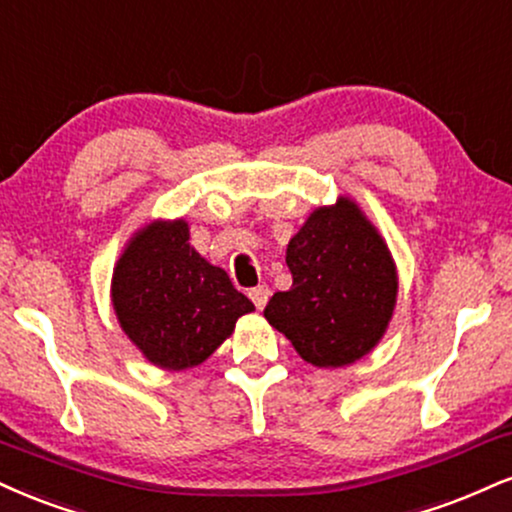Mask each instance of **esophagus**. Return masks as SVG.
Returning <instances> with one entry per match:
<instances>
[{
  "mask_svg": "<svg viewBox=\"0 0 512 512\" xmlns=\"http://www.w3.org/2000/svg\"><path fill=\"white\" fill-rule=\"evenodd\" d=\"M248 295H250L252 303H255L257 310H264V305H267V300H269V295H272V291H269V286H255Z\"/></svg>",
  "mask_w": 512,
  "mask_h": 512,
  "instance_id": "1",
  "label": "esophagus"
}]
</instances>
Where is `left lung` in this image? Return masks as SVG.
Listing matches in <instances>:
<instances>
[{
    "instance_id": "8db88e82",
    "label": "left lung",
    "mask_w": 512,
    "mask_h": 512,
    "mask_svg": "<svg viewBox=\"0 0 512 512\" xmlns=\"http://www.w3.org/2000/svg\"><path fill=\"white\" fill-rule=\"evenodd\" d=\"M288 291L272 295L264 317L315 367H346L389 329L398 295L386 240L350 197L317 207L286 250Z\"/></svg>"
}]
</instances>
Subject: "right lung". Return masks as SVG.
<instances>
[{"label":"right lung","instance_id":"obj_1","mask_svg":"<svg viewBox=\"0 0 512 512\" xmlns=\"http://www.w3.org/2000/svg\"><path fill=\"white\" fill-rule=\"evenodd\" d=\"M188 221H152L128 240L112 276L121 329L152 365L197 367L255 305L188 243Z\"/></svg>","mask_w":512,"mask_h":512}]
</instances>
